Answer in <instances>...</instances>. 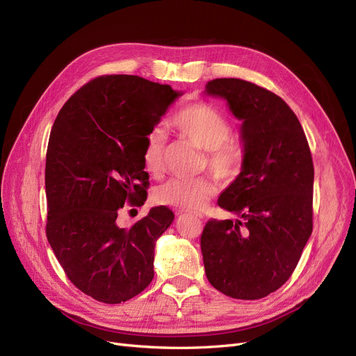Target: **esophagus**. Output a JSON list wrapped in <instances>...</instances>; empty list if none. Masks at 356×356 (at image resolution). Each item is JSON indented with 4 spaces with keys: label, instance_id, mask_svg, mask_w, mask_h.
Here are the masks:
<instances>
[{
    "label": "esophagus",
    "instance_id": "34e87169",
    "mask_svg": "<svg viewBox=\"0 0 356 356\" xmlns=\"http://www.w3.org/2000/svg\"><path fill=\"white\" fill-rule=\"evenodd\" d=\"M182 213H184V211H178V215H182ZM194 216H195V219H198V220H202V219H203V216H202V215H194Z\"/></svg>",
    "mask_w": 356,
    "mask_h": 356
}]
</instances>
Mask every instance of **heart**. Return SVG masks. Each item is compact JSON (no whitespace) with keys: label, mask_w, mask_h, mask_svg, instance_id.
Wrapping results in <instances>:
<instances>
[{"label":"heart","mask_w":356,"mask_h":356,"mask_svg":"<svg viewBox=\"0 0 356 356\" xmlns=\"http://www.w3.org/2000/svg\"><path fill=\"white\" fill-rule=\"evenodd\" d=\"M181 138L204 150L203 168L225 184L234 182L244 169L245 152L241 141L231 136L232 124L225 113L209 102H193L181 108L169 121ZM166 137L152 129L145 137L141 159L147 172L161 177L165 169ZM216 195L210 179H170L154 190V202L182 211H202Z\"/></svg>","instance_id":"b5f03b06"}]
</instances>
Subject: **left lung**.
<instances>
[{"label": "left lung", "instance_id": "1", "mask_svg": "<svg viewBox=\"0 0 356 356\" xmlns=\"http://www.w3.org/2000/svg\"><path fill=\"white\" fill-rule=\"evenodd\" d=\"M204 93L226 99L243 121L245 163L218 204L236 220L210 219L200 245L213 288L260 300L285 283L312 232L314 165L300 120L282 97L241 79H215Z\"/></svg>", "mask_w": 356, "mask_h": 356}]
</instances>
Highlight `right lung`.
<instances>
[{"label": "right lung", "mask_w": 356, "mask_h": 356, "mask_svg": "<svg viewBox=\"0 0 356 356\" xmlns=\"http://www.w3.org/2000/svg\"><path fill=\"white\" fill-rule=\"evenodd\" d=\"M181 95L138 76H101L68 99L52 125L47 238L71 283L99 302L129 301L153 279L154 244L172 210L153 207L130 227L117 218L125 203L145 204V137Z\"/></svg>", "instance_id": "1"}]
</instances>
